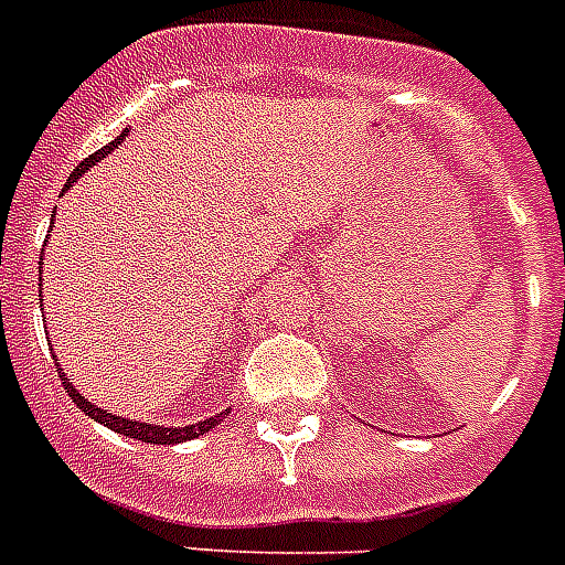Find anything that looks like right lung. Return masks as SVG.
I'll return each instance as SVG.
<instances>
[{
  "instance_id": "1",
  "label": "right lung",
  "mask_w": 565,
  "mask_h": 565,
  "mask_svg": "<svg viewBox=\"0 0 565 565\" xmlns=\"http://www.w3.org/2000/svg\"><path fill=\"white\" fill-rule=\"evenodd\" d=\"M122 137H126V131H122V135L117 137V140H111V143H108V146H103V149H97V151H94V154H88V158H85L83 163H79L77 169L71 172V178H68V183H65V186H71V183H74V180H77L79 174H83L85 169H88V166L97 163L99 158H106V154H111V149H114V146H117V143H120ZM56 371H60V364H56ZM60 379H63L65 393H68L71 399H74V405L83 407L85 414L92 416V419L103 422V425H108V428L117 430V434L131 436V439H140V443H154V445H174V443H183V439H192V436L206 434V430H210L212 425H217V422H221L226 414H230V411H224V414L212 416V419L194 422V425H189V428H163V425H146V422H129V419H122V416H111V414H106V411H99L97 405H92V402L83 399V396H79V393L74 391V385H71L68 379H65V376H60Z\"/></svg>"
}]
</instances>
